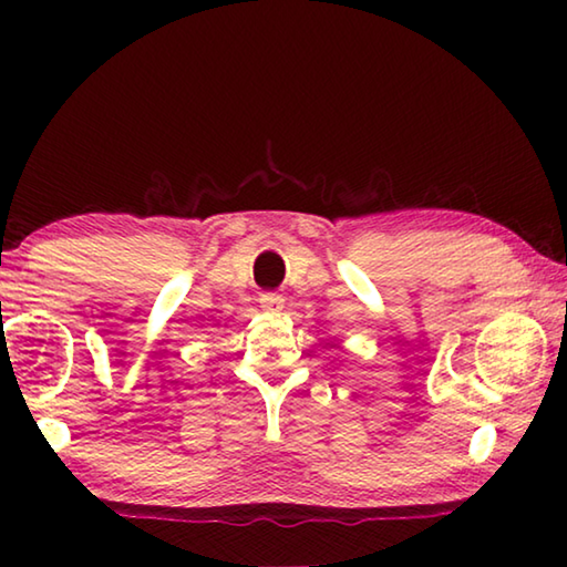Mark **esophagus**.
I'll use <instances>...</instances> for the list:
<instances>
[{
	"mask_svg": "<svg viewBox=\"0 0 567 567\" xmlns=\"http://www.w3.org/2000/svg\"><path fill=\"white\" fill-rule=\"evenodd\" d=\"M260 307L267 312H280L285 307V297L280 292H262L260 295Z\"/></svg>",
	"mask_w": 567,
	"mask_h": 567,
	"instance_id": "1",
	"label": "esophagus"
}]
</instances>
